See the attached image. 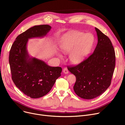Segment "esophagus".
Returning a JSON list of instances; mask_svg holds the SVG:
<instances>
[{
	"mask_svg": "<svg viewBox=\"0 0 125 125\" xmlns=\"http://www.w3.org/2000/svg\"><path fill=\"white\" fill-rule=\"evenodd\" d=\"M63 73H65V74H67V73H69V71L67 68H64L63 69Z\"/></svg>",
	"mask_w": 125,
	"mask_h": 125,
	"instance_id": "obj_1",
	"label": "esophagus"
}]
</instances>
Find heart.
Masks as SVG:
<instances>
[{
	"mask_svg": "<svg viewBox=\"0 0 125 125\" xmlns=\"http://www.w3.org/2000/svg\"><path fill=\"white\" fill-rule=\"evenodd\" d=\"M94 38L90 34L77 31L69 32L63 37L60 48L65 54L70 52L69 60L77 64L82 62L88 55L92 47Z\"/></svg>",
	"mask_w": 125,
	"mask_h": 125,
	"instance_id": "1",
	"label": "heart"
}]
</instances>
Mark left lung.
<instances>
[{"label": "left lung", "instance_id": "obj_1", "mask_svg": "<svg viewBox=\"0 0 125 125\" xmlns=\"http://www.w3.org/2000/svg\"><path fill=\"white\" fill-rule=\"evenodd\" d=\"M98 43L88 58L68 69L75 75V94L84 99H92L103 93L111 84L115 64V55L110 39L97 28Z\"/></svg>", "mask_w": 125, "mask_h": 125}]
</instances>
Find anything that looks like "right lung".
I'll return each mask as SVG.
<instances>
[{"mask_svg": "<svg viewBox=\"0 0 125 125\" xmlns=\"http://www.w3.org/2000/svg\"><path fill=\"white\" fill-rule=\"evenodd\" d=\"M51 29L48 25L31 27L17 37L10 51L12 81L20 90L31 98L47 94L61 76V67H51L43 61L30 58L26 49L28 39L45 36Z\"/></svg>", "mask_w": 125, "mask_h": 125, "instance_id": "1", "label": "right lung"}]
</instances>
